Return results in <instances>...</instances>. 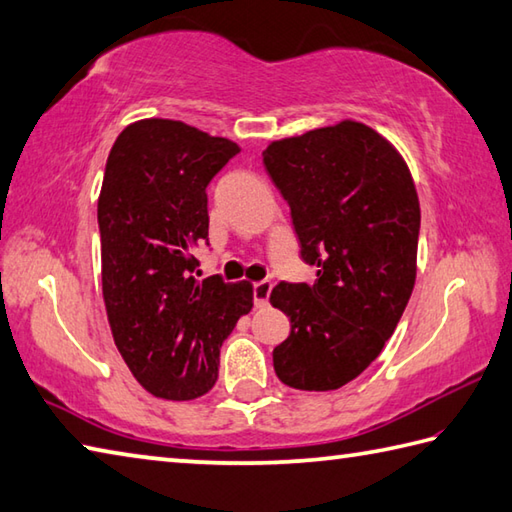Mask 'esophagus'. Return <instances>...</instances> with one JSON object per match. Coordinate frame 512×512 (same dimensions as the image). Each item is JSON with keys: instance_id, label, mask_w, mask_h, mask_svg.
I'll use <instances>...</instances> for the list:
<instances>
[{"instance_id": "obj_1", "label": "esophagus", "mask_w": 512, "mask_h": 512, "mask_svg": "<svg viewBox=\"0 0 512 512\" xmlns=\"http://www.w3.org/2000/svg\"><path fill=\"white\" fill-rule=\"evenodd\" d=\"M270 290H273V284L266 282V279H264V282H257V284L253 286V297H255V306H257V308L268 306Z\"/></svg>"}]
</instances>
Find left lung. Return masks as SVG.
<instances>
[{
  "label": "left lung",
  "instance_id": "obj_1",
  "mask_svg": "<svg viewBox=\"0 0 512 512\" xmlns=\"http://www.w3.org/2000/svg\"><path fill=\"white\" fill-rule=\"evenodd\" d=\"M264 166L290 206L308 284H277L270 304L290 317L273 350L297 390H337L375 362L395 333L417 275L419 199L397 148L344 119L268 144Z\"/></svg>",
  "mask_w": 512,
  "mask_h": 512
}]
</instances>
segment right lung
<instances>
[{
    "label": "right lung",
    "mask_w": 512,
    "mask_h": 512,
    "mask_svg": "<svg viewBox=\"0 0 512 512\" xmlns=\"http://www.w3.org/2000/svg\"><path fill=\"white\" fill-rule=\"evenodd\" d=\"M239 146L175 119L126 126L97 202L102 290L113 339L150 395L188 402L217 382L219 348L253 308V284L197 279L206 188Z\"/></svg>",
    "instance_id": "add662e5"
}]
</instances>
